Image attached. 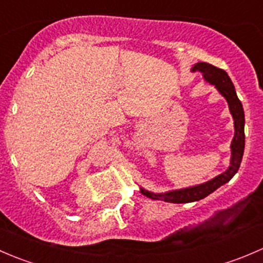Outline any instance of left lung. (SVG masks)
<instances>
[{
    "label": "left lung",
    "instance_id": "left-lung-1",
    "mask_svg": "<svg viewBox=\"0 0 263 263\" xmlns=\"http://www.w3.org/2000/svg\"><path fill=\"white\" fill-rule=\"evenodd\" d=\"M191 71H198V72L202 73L203 80L209 82L210 85H214L217 91L225 98L228 105H229V112L233 117V121H234V137H233L232 145H230V151H232L230 165L224 173L219 174V176L210 179V181L192 185V187L172 190L164 193L151 192V191L141 188L142 195L151 198V200H161L171 203H188L202 200V198L208 197L210 193H213L214 191H216L217 188L221 187L222 184L229 182L235 176V173L239 169L240 163H242L246 144L245 110H243L242 103L238 99L237 91H235V87L232 80H230V78L224 70L215 67V66L206 62L195 63Z\"/></svg>",
    "mask_w": 263,
    "mask_h": 263
}]
</instances>
